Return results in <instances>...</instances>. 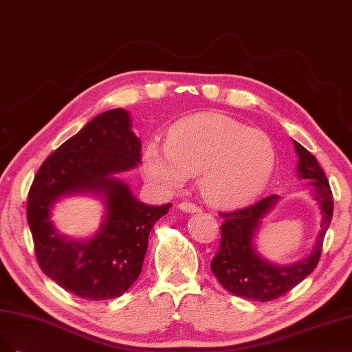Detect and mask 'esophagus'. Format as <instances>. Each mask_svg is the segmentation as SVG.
Returning <instances> with one entry per match:
<instances>
[{"label": "esophagus", "mask_w": 352, "mask_h": 352, "mask_svg": "<svg viewBox=\"0 0 352 352\" xmlns=\"http://www.w3.org/2000/svg\"><path fill=\"white\" fill-rule=\"evenodd\" d=\"M178 208H179L181 210L188 212V213H196V212H200V208H199L197 205H195V203H191V201H181L179 205H178Z\"/></svg>", "instance_id": "1"}]
</instances>
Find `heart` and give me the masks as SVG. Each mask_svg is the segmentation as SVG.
<instances>
[{"label": "heart", "mask_w": 352, "mask_h": 352, "mask_svg": "<svg viewBox=\"0 0 352 352\" xmlns=\"http://www.w3.org/2000/svg\"><path fill=\"white\" fill-rule=\"evenodd\" d=\"M275 164V146L262 130L222 114H200L173 126L165 146L147 144L142 166L147 179L169 190L200 174L203 197L214 206L232 208L263 190Z\"/></svg>", "instance_id": "1"}]
</instances>
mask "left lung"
Instances as JSON below:
<instances>
[{
    "label": "left lung",
    "mask_w": 352,
    "mask_h": 352,
    "mask_svg": "<svg viewBox=\"0 0 352 352\" xmlns=\"http://www.w3.org/2000/svg\"><path fill=\"white\" fill-rule=\"evenodd\" d=\"M294 144L300 156L297 166L300 177L310 181L314 199L319 201L323 212L322 230L314 250L307 258L287 267L272 265L254 252L253 236L258 230L260 219L275 205L278 195L266 196L254 205L232 212H219V217L223 218L221 244L212 258L210 270L232 296L262 302L276 300L307 278L319 263L324 235L333 214V196L316 157L300 143L294 142Z\"/></svg>",
    "instance_id": "1"
}]
</instances>
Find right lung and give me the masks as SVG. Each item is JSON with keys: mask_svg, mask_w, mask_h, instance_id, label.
Instances as JSON below:
<instances>
[{"mask_svg": "<svg viewBox=\"0 0 352 352\" xmlns=\"http://www.w3.org/2000/svg\"><path fill=\"white\" fill-rule=\"evenodd\" d=\"M124 109L90 121L43 161L28 195V223L39 267L73 296L102 301L122 296L139 278L149 234L173 203L147 206L111 175L140 162V140ZM102 190L107 217L90 242H67L49 219L52 203L67 192Z\"/></svg>", "mask_w": 352, "mask_h": 352, "instance_id": "1", "label": "right lung"}]
</instances>
